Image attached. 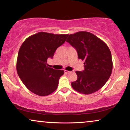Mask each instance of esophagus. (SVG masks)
Instances as JSON below:
<instances>
[{
    "instance_id": "1",
    "label": "esophagus",
    "mask_w": 130,
    "mask_h": 130,
    "mask_svg": "<svg viewBox=\"0 0 130 130\" xmlns=\"http://www.w3.org/2000/svg\"><path fill=\"white\" fill-rule=\"evenodd\" d=\"M65 72L66 73V74H70V73H71V71L65 70Z\"/></svg>"
}]
</instances>
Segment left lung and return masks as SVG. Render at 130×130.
I'll return each mask as SVG.
<instances>
[{"label":"left lung","mask_w":130,"mask_h":130,"mask_svg":"<svg viewBox=\"0 0 130 130\" xmlns=\"http://www.w3.org/2000/svg\"><path fill=\"white\" fill-rule=\"evenodd\" d=\"M76 49L84 62V70L76 71L77 79L71 83L73 89L81 94H91L101 89L111 76L112 69L109 47L97 36L81 31L69 35L67 39Z\"/></svg>","instance_id":"8db88e82"}]
</instances>
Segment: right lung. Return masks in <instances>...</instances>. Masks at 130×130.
I'll return each mask as SVG.
<instances>
[{"mask_svg": "<svg viewBox=\"0 0 130 130\" xmlns=\"http://www.w3.org/2000/svg\"><path fill=\"white\" fill-rule=\"evenodd\" d=\"M68 36L41 32L29 36L21 45L16 62L17 72L23 84L35 94L46 96L58 88L64 71L48 67L47 59L53 58Z\"/></svg>", "mask_w": 130, "mask_h": 130, "instance_id": "right-lung-1", "label": "right lung"}]
</instances>
